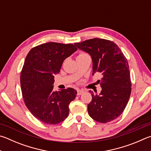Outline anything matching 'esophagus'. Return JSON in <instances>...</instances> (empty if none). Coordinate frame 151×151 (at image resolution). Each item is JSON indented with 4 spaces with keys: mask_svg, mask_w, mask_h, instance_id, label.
Wrapping results in <instances>:
<instances>
[{
    "mask_svg": "<svg viewBox=\"0 0 151 151\" xmlns=\"http://www.w3.org/2000/svg\"><path fill=\"white\" fill-rule=\"evenodd\" d=\"M83 93H84L83 90H77V95L78 96H80L81 94H83Z\"/></svg>",
    "mask_w": 151,
    "mask_h": 151,
    "instance_id": "obj_1",
    "label": "esophagus"
}]
</instances>
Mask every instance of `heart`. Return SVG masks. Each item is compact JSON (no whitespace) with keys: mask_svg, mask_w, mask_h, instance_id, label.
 <instances>
[{"mask_svg":"<svg viewBox=\"0 0 151 151\" xmlns=\"http://www.w3.org/2000/svg\"><path fill=\"white\" fill-rule=\"evenodd\" d=\"M86 55H88V54H87L86 53H85V52H81V53H79L78 56H77V58L78 57H85Z\"/></svg>","mask_w":151,"mask_h":151,"instance_id":"b5f03b06","label":"heart"}]
</instances>
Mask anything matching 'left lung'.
<instances>
[{"label": "left lung", "instance_id": "left-lung-1", "mask_svg": "<svg viewBox=\"0 0 151 151\" xmlns=\"http://www.w3.org/2000/svg\"><path fill=\"white\" fill-rule=\"evenodd\" d=\"M78 49L92 57L93 73L102 76L98 81L102 87L100 94L92 92V101L88 105L89 116L95 121L108 123L117 119L129 99L131 81L128 62L121 49L110 40L93 38L75 43Z\"/></svg>", "mask_w": 151, "mask_h": 151}]
</instances>
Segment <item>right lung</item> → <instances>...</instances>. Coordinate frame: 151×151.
Wrapping results in <instances>:
<instances>
[{
	"label": "right lung",
	"instance_id": "add662e5",
	"mask_svg": "<svg viewBox=\"0 0 151 151\" xmlns=\"http://www.w3.org/2000/svg\"><path fill=\"white\" fill-rule=\"evenodd\" d=\"M76 50L71 43L49 42L33 47L26 57L20 74L23 99L33 116L45 124H57L68 116L76 90L67 88L54 92L53 84L63 62Z\"/></svg>",
	"mask_w": 151,
	"mask_h": 151
}]
</instances>
